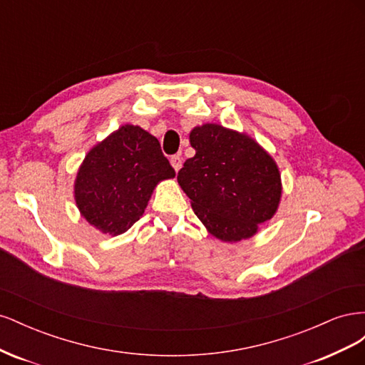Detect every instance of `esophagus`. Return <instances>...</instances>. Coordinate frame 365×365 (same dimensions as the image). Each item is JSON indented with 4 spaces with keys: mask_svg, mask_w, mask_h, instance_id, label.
I'll list each match as a JSON object with an SVG mask.
<instances>
[{
    "mask_svg": "<svg viewBox=\"0 0 365 365\" xmlns=\"http://www.w3.org/2000/svg\"><path fill=\"white\" fill-rule=\"evenodd\" d=\"M170 164H172V168L175 169V172H178L181 169V165H182V158L180 155H173L170 158Z\"/></svg>",
    "mask_w": 365,
    "mask_h": 365,
    "instance_id": "esophagus-1",
    "label": "esophagus"
}]
</instances>
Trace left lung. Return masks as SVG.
Returning a JSON list of instances; mask_svg holds the SVG:
<instances>
[{"label":"left lung","mask_w":365,"mask_h":365,"mask_svg":"<svg viewBox=\"0 0 365 365\" xmlns=\"http://www.w3.org/2000/svg\"><path fill=\"white\" fill-rule=\"evenodd\" d=\"M195 157L178 172L195 215L216 239L235 244L257 235L282 200L277 163L252 137L216 123L190 130Z\"/></svg>","instance_id":"1"}]
</instances>
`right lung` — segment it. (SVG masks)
<instances>
[{"instance_id": "1", "label": "right lung", "mask_w": 365, "mask_h": 365, "mask_svg": "<svg viewBox=\"0 0 365 365\" xmlns=\"http://www.w3.org/2000/svg\"><path fill=\"white\" fill-rule=\"evenodd\" d=\"M175 175L155 137L123 125L88 150L74 180V201L88 224L118 236L143 216L155 187Z\"/></svg>"}]
</instances>
